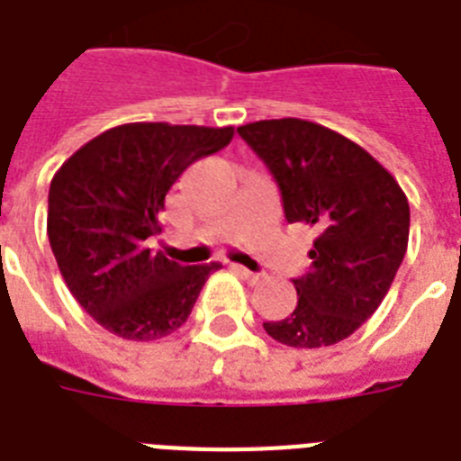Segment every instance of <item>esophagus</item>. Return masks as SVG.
Segmentation results:
<instances>
[{"label":"esophagus","mask_w":461,"mask_h":461,"mask_svg":"<svg viewBox=\"0 0 461 461\" xmlns=\"http://www.w3.org/2000/svg\"><path fill=\"white\" fill-rule=\"evenodd\" d=\"M231 267H234V270H237V273L241 275L246 282H251V285H256V282L263 280V273H251V270H249V267H244V266H231Z\"/></svg>","instance_id":"obj_1"}]
</instances>
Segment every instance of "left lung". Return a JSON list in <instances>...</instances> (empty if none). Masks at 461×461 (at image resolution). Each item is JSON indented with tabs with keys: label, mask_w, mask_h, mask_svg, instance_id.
Returning a JSON list of instances; mask_svg holds the SVG:
<instances>
[{
	"label": "left lung",
	"mask_w": 461,
	"mask_h": 461,
	"mask_svg": "<svg viewBox=\"0 0 461 461\" xmlns=\"http://www.w3.org/2000/svg\"><path fill=\"white\" fill-rule=\"evenodd\" d=\"M280 188L287 222L318 230L296 308L263 322L273 339L315 349L364 325L385 299L409 241V203L394 176L354 140L303 119L239 126Z\"/></svg>",
	"instance_id": "left-lung-1"
}]
</instances>
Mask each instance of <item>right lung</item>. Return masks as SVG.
Wrapping results in <instances>:
<instances>
[{"label":"right lung","instance_id":"obj_1","mask_svg":"<svg viewBox=\"0 0 461 461\" xmlns=\"http://www.w3.org/2000/svg\"><path fill=\"white\" fill-rule=\"evenodd\" d=\"M234 129L122 124L88 140L50 184L47 237L68 292L112 335L150 342L186 322L220 263L179 266L148 249L165 195Z\"/></svg>","mask_w":461,"mask_h":461}]
</instances>
